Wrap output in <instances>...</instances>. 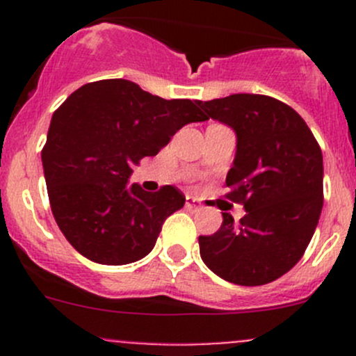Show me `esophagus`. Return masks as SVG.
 <instances>
[{
	"instance_id": "1",
	"label": "esophagus",
	"mask_w": 356,
	"mask_h": 356,
	"mask_svg": "<svg viewBox=\"0 0 356 356\" xmlns=\"http://www.w3.org/2000/svg\"><path fill=\"white\" fill-rule=\"evenodd\" d=\"M186 207L193 208V210H198L200 204H198V201H196L195 198H191V196H188V198H186Z\"/></svg>"
}]
</instances>
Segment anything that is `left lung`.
I'll return each mask as SVG.
<instances>
[{"label":"left lung","mask_w":356,"mask_h":356,"mask_svg":"<svg viewBox=\"0 0 356 356\" xmlns=\"http://www.w3.org/2000/svg\"><path fill=\"white\" fill-rule=\"evenodd\" d=\"M207 118L231 125L238 152L225 198L245 207L236 224L200 236V254L218 277L239 286L275 281L300 261L324 204L322 149L307 122L265 95H231L198 102Z\"/></svg>","instance_id":"obj_1"}]
</instances>
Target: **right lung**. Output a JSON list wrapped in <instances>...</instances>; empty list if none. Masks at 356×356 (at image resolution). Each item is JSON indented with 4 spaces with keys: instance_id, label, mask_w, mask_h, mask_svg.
<instances>
[{
    "instance_id": "1",
    "label": "right lung",
    "mask_w": 356,
    "mask_h": 356,
    "mask_svg": "<svg viewBox=\"0 0 356 356\" xmlns=\"http://www.w3.org/2000/svg\"><path fill=\"white\" fill-rule=\"evenodd\" d=\"M203 120L196 102L163 99L125 79L72 92L53 113L41 152L53 217L67 241L103 265L146 257L186 196L174 186L127 189L132 167L155 156L186 124Z\"/></svg>"
}]
</instances>
